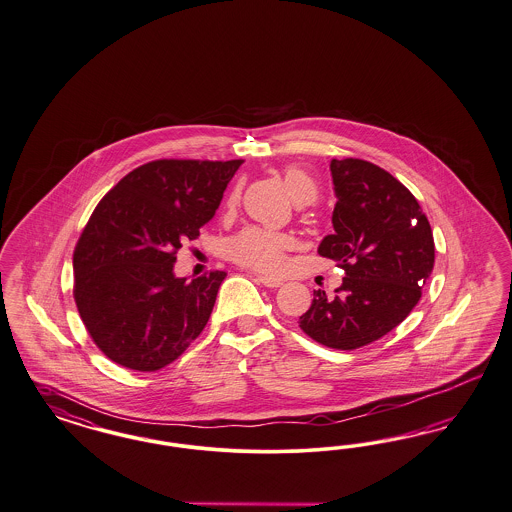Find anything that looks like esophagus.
Segmentation results:
<instances>
[{"label": "esophagus", "mask_w": 512, "mask_h": 512, "mask_svg": "<svg viewBox=\"0 0 512 512\" xmlns=\"http://www.w3.org/2000/svg\"><path fill=\"white\" fill-rule=\"evenodd\" d=\"M257 282L263 283L265 287L270 289H276V287H282V280H276V278H268V276H257Z\"/></svg>", "instance_id": "34e87169"}]
</instances>
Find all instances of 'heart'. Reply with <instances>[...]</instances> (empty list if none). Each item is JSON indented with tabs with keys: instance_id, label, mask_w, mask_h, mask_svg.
Listing matches in <instances>:
<instances>
[{
	"instance_id": "obj_1",
	"label": "heart",
	"mask_w": 512,
	"mask_h": 512,
	"mask_svg": "<svg viewBox=\"0 0 512 512\" xmlns=\"http://www.w3.org/2000/svg\"><path fill=\"white\" fill-rule=\"evenodd\" d=\"M283 183L295 202L314 200L318 193L316 181L299 166H287L283 170ZM289 246L291 240L285 234L249 227L230 240L229 255L240 265L261 272H278L285 265V251Z\"/></svg>"
}]
</instances>
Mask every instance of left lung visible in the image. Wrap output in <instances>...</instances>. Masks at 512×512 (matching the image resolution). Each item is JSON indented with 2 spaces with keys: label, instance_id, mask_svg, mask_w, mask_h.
Listing matches in <instances>:
<instances>
[{
  "label": "left lung",
  "instance_id": "obj_1",
  "mask_svg": "<svg viewBox=\"0 0 512 512\" xmlns=\"http://www.w3.org/2000/svg\"><path fill=\"white\" fill-rule=\"evenodd\" d=\"M333 234L318 247L346 270L335 297L314 291L300 329L319 344L355 350L388 335L412 312L435 265V242L418 200L367 160H331Z\"/></svg>",
  "mask_w": 512,
  "mask_h": 512
}]
</instances>
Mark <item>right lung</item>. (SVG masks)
<instances>
[{"instance_id":"add662e5","label":"right lung","mask_w":512,"mask_h":512,"mask_svg":"<svg viewBox=\"0 0 512 512\" xmlns=\"http://www.w3.org/2000/svg\"><path fill=\"white\" fill-rule=\"evenodd\" d=\"M242 162H147L90 215L73 253V297L92 340L117 365L159 371L206 327L227 274L177 278L176 253L215 215Z\"/></svg>"}]
</instances>
